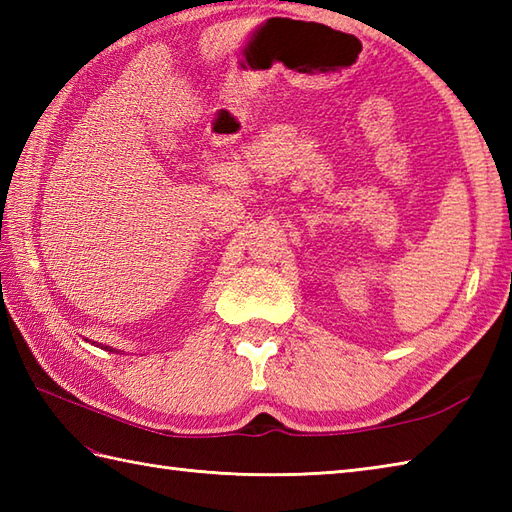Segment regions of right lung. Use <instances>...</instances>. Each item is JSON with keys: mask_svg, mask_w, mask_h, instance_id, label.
<instances>
[{"mask_svg": "<svg viewBox=\"0 0 512 512\" xmlns=\"http://www.w3.org/2000/svg\"><path fill=\"white\" fill-rule=\"evenodd\" d=\"M105 350H110V347H107V345H105ZM110 352H112V350H110Z\"/></svg>", "mask_w": 512, "mask_h": 512, "instance_id": "obj_1", "label": "right lung"}]
</instances>
